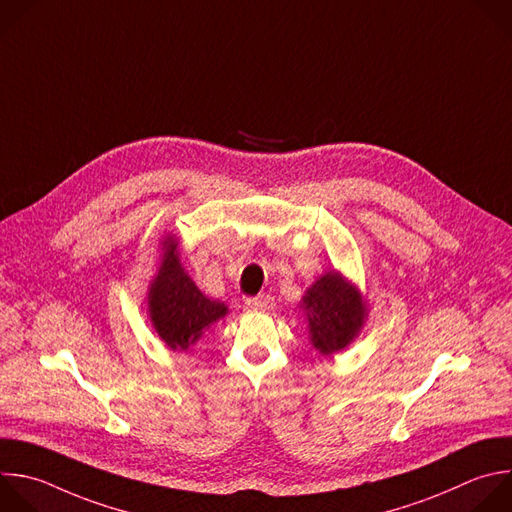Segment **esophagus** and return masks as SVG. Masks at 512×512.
Listing matches in <instances>:
<instances>
[{
	"instance_id": "34e87169",
	"label": "esophagus",
	"mask_w": 512,
	"mask_h": 512,
	"mask_svg": "<svg viewBox=\"0 0 512 512\" xmlns=\"http://www.w3.org/2000/svg\"><path fill=\"white\" fill-rule=\"evenodd\" d=\"M245 303H247V307L261 309V311H269V309L275 307V299L271 295H267V293H261L257 297H249Z\"/></svg>"
}]
</instances>
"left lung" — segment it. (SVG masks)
<instances>
[{
  "instance_id": "8db88e82",
  "label": "left lung",
  "mask_w": 512,
  "mask_h": 512,
  "mask_svg": "<svg viewBox=\"0 0 512 512\" xmlns=\"http://www.w3.org/2000/svg\"><path fill=\"white\" fill-rule=\"evenodd\" d=\"M301 309L313 350L331 358L356 342L368 319V301L354 281L335 269L319 275L303 293Z\"/></svg>"
}]
</instances>
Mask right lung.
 I'll return each instance as SVG.
<instances>
[{
	"label": "right lung",
	"mask_w": 512,
	"mask_h": 512,
	"mask_svg": "<svg viewBox=\"0 0 512 512\" xmlns=\"http://www.w3.org/2000/svg\"><path fill=\"white\" fill-rule=\"evenodd\" d=\"M158 247V267L146 293L148 317L166 348L189 352L211 325L229 313V307L195 285L181 263L177 235L164 233Z\"/></svg>",
	"instance_id": "obj_1"
}]
</instances>
